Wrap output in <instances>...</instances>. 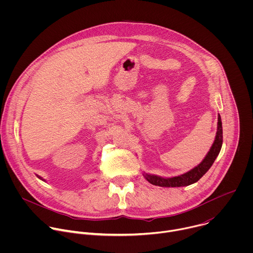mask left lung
I'll return each mask as SVG.
<instances>
[{
	"instance_id": "8db88e82",
	"label": "left lung",
	"mask_w": 253,
	"mask_h": 253,
	"mask_svg": "<svg viewBox=\"0 0 253 253\" xmlns=\"http://www.w3.org/2000/svg\"><path fill=\"white\" fill-rule=\"evenodd\" d=\"M223 142V135H222V122L221 117L218 115V123H217V132H216L214 143L203 159V161L191 169L190 171L171 178H163L156 175L151 174H143L144 177L146 178L148 182H150L153 185L161 186V187H181V186H188L190 184H193L197 182L198 180L209 170V168L212 166L213 162L215 161L216 157L218 156L221 146Z\"/></svg>"
}]
</instances>
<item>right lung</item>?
Masks as SVG:
<instances>
[{
	"instance_id": "obj_1",
	"label": "right lung",
	"mask_w": 253,
	"mask_h": 253,
	"mask_svg": "<svg viewBox=\"0 0 253 253\" xmlns=\"http://www.w3.org/2000/svg\"><path fill=\"white\" fill-rule=\"evenodd\" d=\"M37 176H38V175H37ZM38 178H40V179H41V180H43V181H45V180H44V179H43V178H42V177H40V176H38Z\"/></svg>"
}]
</instances>
